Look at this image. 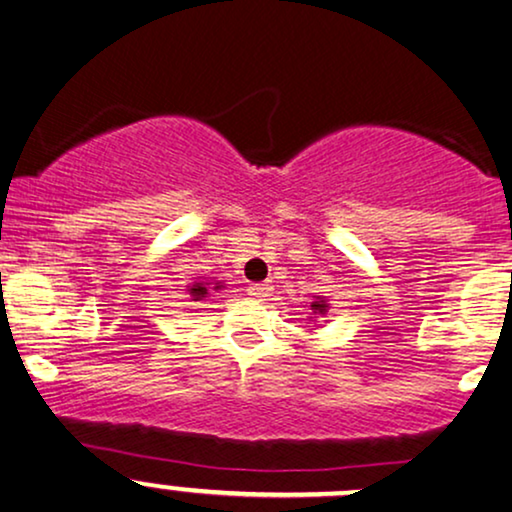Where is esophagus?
<instances>
[{
	"instance_id": "34e87169",
	"label": "esophagus",
	"mask_w": 512,
	"mask_h": 512,
	"mask_svg": "<svg viewBox=\"0 0 512 512\" xmlns=\"http://www.w3.org/2000/svg\"><path fill=\"white\" fill-rule=\"evenodd\" d=\"M249 294H254L256 299H266L270 294V287L268 285H261V282H256V285L249 287Z\"/></svg>"
}]
</instances>
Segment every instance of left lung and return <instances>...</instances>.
Wrapping results in <instances>:
<instances>
[{
    "mask_svg": "<svg viewBox=\"0 0 512 512\" xmlns=\"http://www.w3.org/2000/svg\"><path fill=\"white\" fill-rule=\"evenodd\" d=\"M311 306H314L318 314H326V304H323V302H314Z\"/></svg>",
    "mask_w": 512,
    "mask_h": 512,
    "instance_id": "obj_1",
    "label": "left lung"
}]
</instances>
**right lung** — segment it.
Returning a JSON list of instances; mask_svg holds the SVG:
<instances>
[{"label":"right lung","mask_w":512,"mask_h":512,"mask_svg":"<svg viewBox=\"0 0 512 512\" xmlns=\"http://www.w3.org/2000/svg\"><path fill=\"white\" fill-rule=\"evenodd\" d=\"M206 294H208V290L201 285V282H196V285L191 287V297H196V302H198V299H201V297H206Z\"/></svg>","instance_id":"1"}]
</instances>
